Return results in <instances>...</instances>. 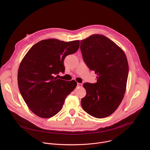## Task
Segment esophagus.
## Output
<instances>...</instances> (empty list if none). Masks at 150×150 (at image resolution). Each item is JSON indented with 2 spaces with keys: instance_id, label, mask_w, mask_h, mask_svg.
<instances>
[{
  "instance_id": "1",
  "label": "esophagus",
  "mask_w": 150,
  "mask_h": 150,
  "mask_svg": "<svg viewBox=\"0 0 150 150\" xmlns=\"http://www.w3.org/2000/svg\"><path fill=\"white\" fill-rule=\"evenodd\" d=\"M82 86V84L81 83H77V87H81Z\"/></svg>"
}]
</instances>
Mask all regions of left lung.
I'll return each instance as SVG.
<instances>
[{
    "mask_svg": "<svg viewBox=\"0 0 150 150\" xmlns=\"http://www.w3.org/2000/svg\"><path fill=\"white\" fill-rule=\"evenodd\" d=\"M83 59L97 74V82L84 83L86 96L81 99L85 112L96 118L112 115L125 93L129 66L125 52L110 39L93 34L81 41Z\"/></svg>",
    "mask_w": 150,
    "mask_h": 150,
    "instance_id": "obj_1",
    "label": "left lung"
}]
</instances>
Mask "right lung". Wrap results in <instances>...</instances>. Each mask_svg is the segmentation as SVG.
<instances>
[{
	"instance_id": "1",
	"label": "right lung",
	"mask_w": 150,
	"mask_h": 150,
	"mask_svg": "<svg viewBox=\"0 0 150 150\" xmlns=\"http://www.w3.org/2000/svg\"><path fill=\"white\" fill-rule=\"evenodd\" d=\"M79 47V40H43L32 46L21 61L18 72L19 90L28 108L37 116L50 118L56 115L76 87L75 81L57 79L55 75L65 72L64 59Z\"/></svg>"
}]
</instances>
